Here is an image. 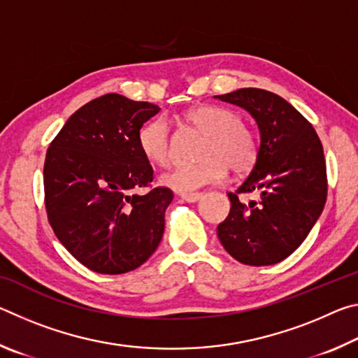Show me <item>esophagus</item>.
<instances>
[{"mask_svg": "<svg viewBox=\"0 0 358 358\" xmlns=\"http://www.w3.org/2000/svg\"><path fill=\"white\" fill-rule=\"evenodd\" d=\"M180 197L183 199L185 202L194 203V202L201 201V199H202V194H201V192H185V194H180Z\"/></svg>", "mask_w": 358, "mask_h": 358, "instance_id": "esophagus-1", "label": "esophagus"}]
</instances>
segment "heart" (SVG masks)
Wrapping results in <instances>:
<instances>
[{"label": "heart", "mask_w": 358, "mask_h": 358, "mask_svg": "<svg viewBox=\"0 0 358 358\" xmlns=\"http://www.w3.org/2000/svg\"><path fill=\"white\" fill-rule=\"evenodd\" d=\"M185 120L205 134L202 161L194 166H177L159 177L162 186L177 192H191L220 183L230 169L234 173L250 172L257 162L259 142L254 132L241 123L232 108L202 104L189 108ZM138 148L150 162L164 166L171 159L172 142L166 120L145 123L137 136Z\"/></svg>", "instance_id": "1"}]
</instances>
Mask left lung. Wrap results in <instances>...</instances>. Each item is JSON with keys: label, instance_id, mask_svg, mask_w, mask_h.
<instances>
[{"label": "left lung", "instance_id": "8db88e82", "mask_svg": "<svg viewBox=\"0 0 358 358\" xmlns=\"http://www.w3.org/2000/svg\"><path fill=\"white\" fill-rule=\"evenodd\" d=\"M256 120L259 157L237 191L229 192V216L217 237L245 265H273L289 257L319 220L327 201L324 148L316 131L286 99L259 88L215 96ZM256 192L248 204L241 193Z\"/></svg>", "mask_w": 358, "mask_h": 358}]
</instances>
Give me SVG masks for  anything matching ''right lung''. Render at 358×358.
I'll use <instances>...</instances> for the list:
<instances>
[{
  "mask_svg": "<svg viewBox=\"0 0 358 358\" xmlns=\"http://www.w3.org/2000/svg\"><path fill=\"white\" fill-rule=\"evenodd\" d=\"M161 108L110 93L78 108L45 155L48 222L87 268L121 275L147 262L164 234L173 194L153 187V167L138 148L145 121Z\"/></svg>",
  "mask_w": 358,
  "mask_h": 358,
  "instance_id": "1",
  "label": "right lung"
}]
</instances>
